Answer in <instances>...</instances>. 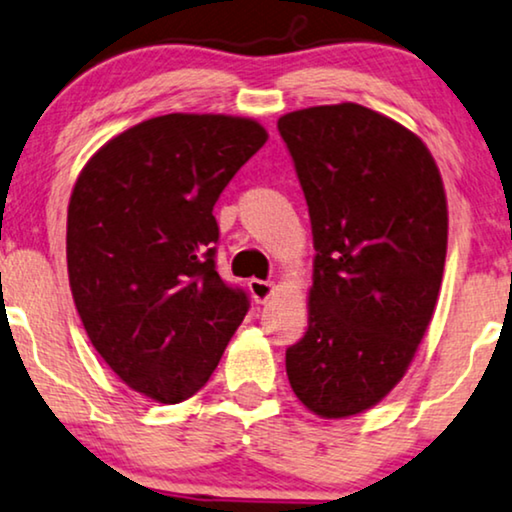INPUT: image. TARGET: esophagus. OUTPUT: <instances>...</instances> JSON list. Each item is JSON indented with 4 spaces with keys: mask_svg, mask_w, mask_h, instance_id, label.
Instances as JSON below:
<instances>
[{
    "mask_svg": "<svg viewBox=\"0 0 512 512\" xmlns=\"http://www.w3.org/2000/svg\"><path fill=\"white\" fill-rule=\"evenodd\" d=\"M249 293H251V298L256 300V303H268V300L275 296V291H277V286L272 284V282H263V279H249Z\"/></svg>",
    "mask_w": 512,
    "mask_h": 512,
    "instance_id": "34e87169",
    "label": "esophagus"
}]
</instances>
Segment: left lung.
<instances>
[{
    "label": "left lung",
    "mask_w": 512,
    "mask_h": 512,
    "mask_svg": "<svg viewBox=\"0 0 512 512\" xmlns=\"http://www.w3.org/2000/svg\"><path fill=\"white\" fill-rule=\"evenodd\" d=\"M310 209L307 331L286 349L293 394L324 419L382 401L431 324L447 254V198L431 151L354 102L277 121Z\"/></svg>",
    "instance_id": "1"
}]
</instances>
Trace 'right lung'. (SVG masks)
I'll list each match as a JSON object with an SVG mask.
<instances>
[{
  "label": "right lung",
  "instance_id": "1",
  "mask_svg": "<svg viewBox=\"0 0 512 512\" xmlns=\"http://www.w3.org/2000/svg\"><path fill=\"white\" fill-rule=\"evenodd\" d=\"M268 142L254 118L165 114L93 153L67 207V275L90 342L130 389L181 403L247 314L214 268V205Z\"/></svg>",
  "mask_w": 512,
  "mask_h": 512
}]
</instances>
